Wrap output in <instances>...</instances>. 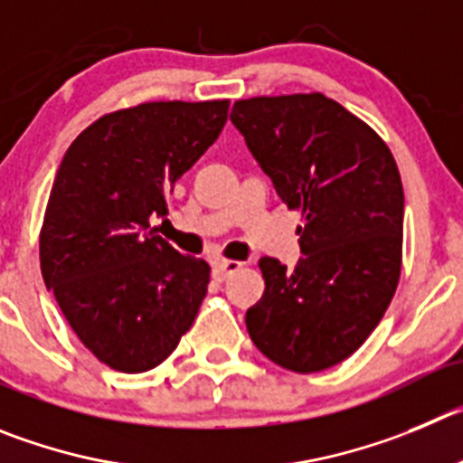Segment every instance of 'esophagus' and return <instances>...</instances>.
<instances>
[{"label":"esophagus","instance_id":"1","mask_svg":"<svg viewBox=\"0 0 463 463\" xmlns=\"http://www.w3.org/2000/svg\"><path fill=\"white\" fill-rule=\"evenodd\" d=\"M241 262L240 260H222V262H214V267H212V276L217 280H226L228 276H232L235 271L241 269Z\"/></svg>","mask_w":463,"mask_h":463}]
</instances>
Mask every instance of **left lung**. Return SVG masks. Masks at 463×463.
<instances>
[{
	"label": "left lung",
	"instance_id": "left-lung-1",
	"mask_svg": "<svg viewBox=\"0 0 463 463\" xmlns=\"http://www.w3.org/2000/svg\"><path fill=\"white\" fill-rule=\"evenodd\" d=\"M288 210L301 212V258H260L265 295L246 310L256 347L292 373L352 356L377 329L400 283L404 192L386 141L322 93L258 95L232 105Z\"/></svg>",
	"mask_w": 463,
	"mask_h": 463
}]
</instances>
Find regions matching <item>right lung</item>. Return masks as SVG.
<instances>
[{"label":"right lung","instance_id":"add662e5","mask_svg":"<svg viewBox=\"0 0 463 463\" xmlns=\"http://www.w3.org/2000/svg\"><path fill=\"white\" fill-rule=\"evenodd\" d=\"M228 100L141 102L90 123L56 171L41 228V271L71 329L111 370L157 368L192 329L210 265L150 222L217 141Z\"/></svg>","mask_w":463,"mask_h":463}]
</instances>
